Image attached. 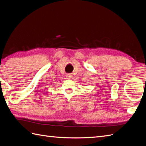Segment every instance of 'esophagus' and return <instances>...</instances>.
Returning <instances> with one entry per match:
<instances>
[{"label": "esophagus", "mask_w": 146, "mask_h": 146, "mask_svg": "<svg viewBox=\"0 0 146 146\" xmlns=\"http://www.w3.org/2000/svg\"><path fill=\"white\" fill-rule=\"evenodd\" d=\"M66 77H67V79H71V78H72V75H71V74H66Z\"/></svg>", "instance_id": "1"}]
</instances>
